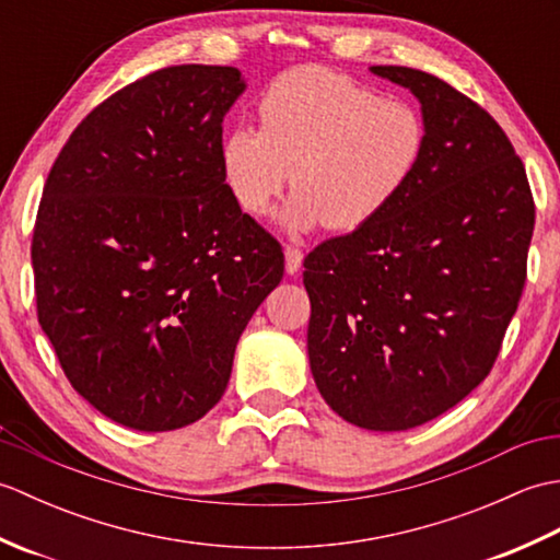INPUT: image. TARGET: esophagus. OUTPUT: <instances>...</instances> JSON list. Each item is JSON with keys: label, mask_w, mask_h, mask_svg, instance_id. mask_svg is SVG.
Returning <instances> with one entry per match:
<instances>
[{"label": "esophagus", "mask_w": 560, "mask_h": 560, "mask_svg": "<svg viewBox=\"0 0 560 560\" xmlns=\"http://www.w3.org/2000/svg\"><path fill=\"white\" fill-rule=\"evenodd\" d=\"M283 255H287V271L289 273H295L301 269L303 265V249L295 247V245H287V249H283Z\"/></svg>", "instance_id": "esophagus-1"}]
</instances>
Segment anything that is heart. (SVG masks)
Returning <instances> with one entry per match:
<instances>
[{"mask_svg":"<svg viewBox=\"0 0 560 560\" xmlns=\"http://www.w3.org/2000/svg\"><path fill=\"white\" fill-rule=\"evenodd\" d=\"M257 115L259 129L235 127L223 137V180L255 217L293 180L299 189L281 213L293 231L365 229L411 187L428 149L413 103L315 65L271 79Z\"/></svg>","mask_w":560,"mask_h":560,"instance_id":"obj_1","label":"heart"}]
</instances>
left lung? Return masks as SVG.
Listing matches in <instances>:
<instances>
[{"label": "left lung", "mask_w": 560, "mask_h": 560, "mask_svg": "<svg viewBox=\"0 0 560 560\" xmlns=\"http://www.w3.org/2000/svg\"><path fill=\"white\" fill-rule=\"evenodd\" d=\"M371 71L421 101L428 149L383 217L305 257L307 355L341 419L407 431L491 373L525 289L534 199L479 103L421 69Z\"/></svg>", "instance_id": "left-lung-1"}]
</instances>
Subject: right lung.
<instances>
[{
    "label": "right lung",
    "instance_id": "obj_1",
    "mask_svg": "<svg viewBox=\"0 0 560 560\" xmlns=\"http://www.w3.org/2000/svg\"><path fill=\"white\" fill-rule=\"evenodd\" d=\"M235 67L177 65L105 98L55 159L31 259L38 323L79 395L137 431L201 419L279 287L283 249L221 171Z\"/></svg>",
    "mask_w": 560,
    "mask_h": 560
}]
</instances>
